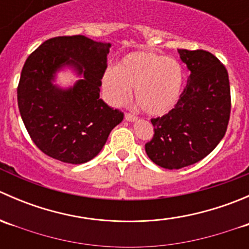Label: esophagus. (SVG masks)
I'll use <instances>...</instances> for the list:
<instances>
[{
	"mask_svg": "<svg viewBox=\"0 0 249 249\" xmlns=\"http://www.w3.org/2000/svg\"><path fill=\"white\" fill-rule=\"evenodd\" d=\"M125 119H126L127 122H136L137 117H135V115L130 114V113H125Z\"/></svg>",
	"mask_w": 249,
	"mask_h": 249,
	"instance_id": "esophagus-1",
	"label": "esophagus"
}]
</instances>
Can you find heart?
Segmentation results:
<instances>
[{"instance_id": "b5f03b06", "label": "heart", "mask_w": 249, "mask_h": 249, "mask_svg": "<svg viewBox=\"0 0 249 249\" xmlns=\"http://www.w3.org/2000/svg\"><path fill=\"white\" fill-rule=\"evenodd\" d=\"M184 87V70L177 60L149 52L125 55L117 67L102 76V90L113 106H122L131 96L143 112L153 117L167 114L177 106Z\"/></svg>"}]
</instances>
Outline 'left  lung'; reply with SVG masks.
Instances as JSON below:
<instances>
[{"label": "left lung", "mask_w": 249, "mask_h": 249, "mask_svg": "<svg viewBox=\"0 0 249 249\" xmlns=\"http://www.w3.org/2000/svg\"><path fill=\"white\" fill-rule=\"evenodd\" d=\"M190 71L179 102L152 119L154 136L145 153L169 170L189 166L207 157L227 132L231 109L230 83L224 65L206 50L178 49Z\"/></svg>", "instance_id": "obj_1"}]
</instances>
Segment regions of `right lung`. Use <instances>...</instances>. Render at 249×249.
I'll list each match as a JSON object with an SVG mask.
<instances>
[{"instance_id": "add662e5", "label": "right lung", "mask_w": 249, "mask_h": 249, "mask_svg": "<svg viewBox=\"0 0 249 249\" xmlns=\"http://www.w3.org/2000/svg\"><path fill=\"white\" fill-rule=\"evenodd\" d=\"M110 43L85 36L54 37L25 61L18 85V106L35 144L67 164L94 159L124 114L100 99ZM65 67L81 79L72 87L53 84Z\"/></svg>"}]
</instances>
